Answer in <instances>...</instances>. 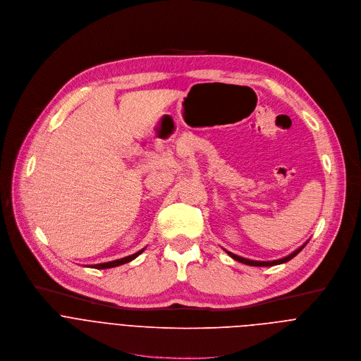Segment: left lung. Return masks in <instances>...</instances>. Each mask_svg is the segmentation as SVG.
<instances>
[{
  "label": "left lung",
  "instance_id": "8db88e82",
  "mask_svg": "<svg viewBox=\"0 0 361 361\" xmlns=\"http://www.w3.org/2000/svg\"><path fill=\"white\" fill-rule=\"evenodd\" d=\"M306 246V243L303 245V246H300L298 250H295L292 255H289V256H286V257H283V259H279V260H273V262H257V260H249V259H245V257H240V256H238V255H235V253H231V252H228V255L231 256V257H233L235 260H238V262H240V263H245V264H249V266H262V267H264V266H276V264H281V263H286V262H289V260H292L298 253H300L302 252V249Z\"/></svg>",
  "mask_w": 361,
  "mask_h": 361
}]
</instances>
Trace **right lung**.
I'll use <instances>...</instances> for the list:
<instances>
[{"instance_id":"add662e5","label":"right lung","mask_w":361,"mask_h":361,"mask_svg":"<svg viewBox=\"0 0 361 361\" xmlns=\"http://www.w3.org/2000/svg\"><path fill=\"white\" fill-rule=\"evenodd\" d=\"M142 252H143V249H142V250H139V252H136V253H133V255H130V256H126V257H123V259H118V260L106 262V263H101V264H94L92 267H94V269H109V267H116V266H121V264H123V263H128V262L133 260V259H135V257H137Z\"/></svg>"}]
</instances>
